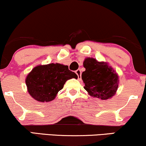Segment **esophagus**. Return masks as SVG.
I'll use <instances>...</instances> for the list:
<instances>
[{"label": "esophagus", "instance_id": "obj_1", "mask_svg": "<svg viewBox=\"0 0 146 146\" xmlns=\"http://www.w3.org/2000/svg\"><path fill=\"white\" fill-rule=\"evenodd\" d=\"M75 73L77 75V76H78V79L79 81H81V79H82V76H81V75H82V72H81V70L80 69H77L76 71H75Z\"/></svg>", "mask_w": 146, "mask_h": 146}]
</instances>
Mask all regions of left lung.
I'll return each instance as SVG.
<instances>
[{"label": "left lung", "instance_id": "obj_1", "mask_svg": "<svg viewBox=\"0 0 146 146\" xmlns=\"http://www.w3.org/2000/svg\"><path fill=\"white\" fill-rule=\"evenodd\" d=\"M86 71L82 74L84 89L92 97L101 100L111 98L119 87V76L107 62H98L94 58L84 61Z\"/></svg>", "mask_w": 146, "mask_h": 146}]
</instances>
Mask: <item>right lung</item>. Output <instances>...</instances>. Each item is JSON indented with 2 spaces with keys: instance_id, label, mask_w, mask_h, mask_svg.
Here are the masks:
<instances>
[{
  "instance_id": "right-lung-1",
  "label": "right lung",
  "mask_w": 146,
  "mask_h": 146,
  "mask_svg": "<svg viewBox=\"0 0 146 146\" xmlns=\"http://www.w3.org/2000/svg\"><path fill=\"white\" fill-rule=\"evenodd\" d=\"M77 77L67 65L50 63L34 67L27 75L25 84L33 98L41 102H50L55 98L68 79Z\"/></svg>"
}]
</instances>
